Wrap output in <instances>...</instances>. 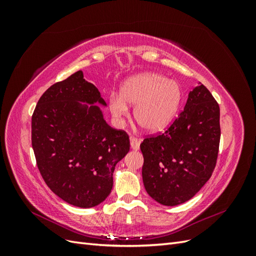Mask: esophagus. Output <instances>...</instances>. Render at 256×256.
I'll list each match as a JSON object with an SVG mask.
<instances>
[{
	"label": "esophagus",
	"mask_w": 256,
	"mask_h": 256,
	"mask_svg": "<svg viewBox=\"0 0 256 256\" xmlns=\"http://www.w3.org/2000/svg\"><path fill=\"white\" fill-rule=\"evenodd\" d=\"M130 146L134 150H138V148H140V140H138V138L134 136H131L130 138Z\"/></svg>",
	"instance_id": "esophagus-1"
}]
</instances>
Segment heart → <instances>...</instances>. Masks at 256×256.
I'll return each instance as SVG.
<instances>
[{
  "label": "heart",
  "mask_w": 256,
  "mask_h": 256,
  "mask_svg": "<svg viewBox=\"0 0 256 256\" xmlns=\"http://www.w3.org/2000/svg\"><path fill=\"white\" fill-rule=\"evenodd\" d=\"M182 100V90L174 80L159 74L144 72L130 76L122 84L120 96H110V110L115 118L128 116L134 108V118L144 130L158 132L173 120Z\"/></svg>",
  "instance_id": "1"
}]
</instances>
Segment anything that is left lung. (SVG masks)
<instances>
[{"mask_svg": "<svg viewBox=\"0 0 256 256\" xmlns=\"http://www.w3.org/2000/svg\"><path fill=\"white\" fill-rule=\"evenodd\" d=\"M220 108L203 84L164 132L141 143L142 177L156 202L175 206L194 196L210 178L219 152Z\"/></svg>", "mask_w": 256, "mask_h": 256, "instance_id": "obj_1", "label": "left lung"}]
</instances>
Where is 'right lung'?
Here are the masks:
<instances>
[{
  "label": "right lung",
  "mask_w": 256,
  "mask_h": 256,
  "mask_svg": "<svg viewBox=\"0 0 256 256\" xmlns=\"http://www.w3.org/2000/svg\"><path fill=\"white\" fill-rule=\"evenodd\" d=\"M95 104L106 106L79 70L51 85L32 116V146L44 182L81 208L97 206L110 194L115 166L130 147L128 134L108 125Z\"/></svg>",
  "instance_id": "right-lung-1"
}]
</instances>
